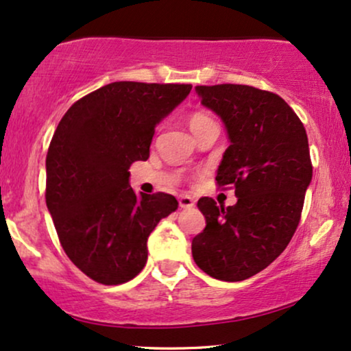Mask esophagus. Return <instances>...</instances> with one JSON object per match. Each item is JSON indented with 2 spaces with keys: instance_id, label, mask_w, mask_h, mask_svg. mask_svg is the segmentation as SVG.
<instances>
[{
  "instance_id": "34e87169",
  "label": "esophagus",
  "mask_w": 351,
  "mask_h": 351,
  "mask_svg": "<svg viewBox=\"0 0 351 351\" xmlns=\"http://www.w3.org/2000/svg\"><path fill=\"white\" fill-rule=\"evenodd\" d=\"M178 202H180V207H181V208H191V207H194V199L189 197V196H180Z\"/></svg>"
}]
</instances>
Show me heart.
<instances>
[{
	"mask_svg": "<svg viewBox=\"0 0 351 351\" xmlns=\"http://www.w3.org/2000/svg\"><path fill=\"white\" fill-rule=\"evenodd\" d=\"M208 124H214V119L202 112H196L189 117V128L193 132H196L204 126H208Z\"/></svg>",
	"mask_w": 351,
	"mask_h": 351,
	"instance_id": "obj_1",
	"label": "heart"
}]
</instances>
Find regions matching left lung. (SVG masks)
I'll use <instances>...</instances> for the list:
<instances>
[{"mask_svg": "<svg viewBox=\"0 0 351 351\" xmlns=\"http://www.w3.org/2000/svg\"><path fill=\"white\" fill-rule=\"evenodd\" d=\"M201 104L227 130L217 184L233 186L234 206L197 201L206 228L194 237L199 269L225 282L246 280L282 254L300 223L313 178L306 130L282 97L239 84L197 86Z\"/></svg>", "mask_w": 351, "mask_h": 351, "instance_id": "left-lung-1", "label": "left lung"}]
</instances>
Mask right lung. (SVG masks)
Instances as JSON below:
<instances>
[{
	"label": "right lung",
	"instance_id": "add662e5",
	"mask_svg": "<svg viewBox=\"0 0 351 351\" xmlns=\"http://www.w3.org/2000/svg\"><path fill=\"white\" fill-rule=\"evenodd\" d=\"M191 84L112 82L77 100L47 154V207L61 246L92 280L119 285L147 263V238L178 208L165 193L137 196L130 167L147 160L155 126Z\"/></svg>",
	"mask_w": 351,
	"mask_h": 351
}]
</instances>
